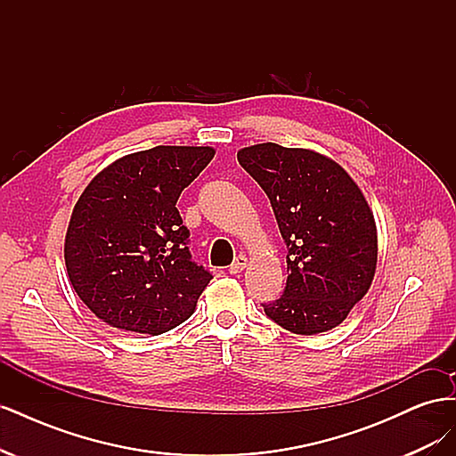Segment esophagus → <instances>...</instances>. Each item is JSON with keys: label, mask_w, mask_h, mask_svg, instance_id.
<instances>
[{"label": "esophagus", "mask_w": 456, "mask_h": 456, "mask_svg": "<svg viewBox=\"0 0 456 456\" xmlns=\"http://www.w3.org/2000/svg\"><path fill=\"white\" fill-rule=\"evenodd\" d=\"M245 266H247V256H245V255H240V256H236V260H233L232 265H230V273H240V272L245 270Z\"/></svg>", "instance_id": "34e87169"}]
</instances>
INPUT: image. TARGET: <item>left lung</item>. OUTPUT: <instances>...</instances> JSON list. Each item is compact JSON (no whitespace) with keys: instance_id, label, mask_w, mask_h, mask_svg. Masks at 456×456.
<instances>
[{"instance_id":"1","label":"left lung","mask_w":456,"mask_h":456,"mask_svg":"<svg viewBox=\"0 0 456 456\" xmlns=\"http://www.w3.org/2000/svg\"><path fill=\"white\" fill-rule=\"evenodd\" d=\"M238 161L266 191L287 245L285 291L262 305L266 315L295 335L340 325L377 270V224L360 186L306 148L255 144L241 148Z\"/></svg>"}]
</instances>
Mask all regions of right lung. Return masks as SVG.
I'll return each instance as SVG.
<instances>
[{"mask_svg":"<svg viewBox=\"0 0 456 456\" xmlns=\"http://www.w3.org/2000/svg\"><path fill=\"white\" fill-rule=\"evenodd\" d=\"M213 156L211 146L134 151L79 196L64 240L68 278L110 327L156 337L194 314L213 275L191 260L176 201Z\"/></svg>","mask_w":456,"mask_h":456,"instance_id":"1","label":"right lung"}]
</instances>
